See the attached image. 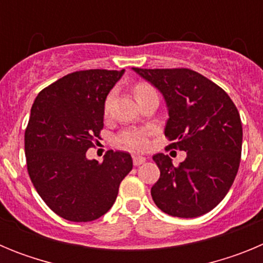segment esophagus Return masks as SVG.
<instances>
[{
  "label": "esophagus",
  "mask_w": 263,
  "mask_h": 263,
  "mask_svg": "<svg viewBox=\"0 0 263 263\" xmlns=\"http://www.w3.org/2000/svg\"><path fill=\"white\" fill-rule=\"evenodd\" d=\"M145 162H146V158L139 157V155H134V157H133L134 166H141V164L145 163Z\"/></svg>",
  "instance_id": "1"
}]
</instances>
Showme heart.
I'll list each match as a JSON object with an SVG mask.
<instances>
[{
  "label": "heart",
  "mask_w": 263,
  "mask_h": 263,
  "mask_svg": "<svg viewBox=\"0 0 263 263\" xmlns=\"http://www.w3.org/2000/svg\"><path fill=\"white\" fill-rule=\"evenodd\" d=\"M134 93H136L137 100L142 99V97L147 96V95L157 93L154 88L152 87L147 83H139L134 88ZM111 96H109L105 101V111L109 110V106H110ZM150 132L145 129H127L121 132L117 137V142L120 143L122 147L129 148V150H133V152H143L150 145Z\"/></svg>",
  "instance_id": "b5f03b06"
}]
</instances>
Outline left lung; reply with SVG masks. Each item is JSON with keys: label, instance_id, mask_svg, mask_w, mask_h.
I'll return each mask as SVG.
<instances>
[{"label": "left lung", "instance_id": "1", "mask_svg": "<svg viewBox=\"0 0 263 263\" xmlns=\"http://www.w3.org/2000/svg\"><path fill=\"white\" fill-rule=\"evenodd\" d=\"M133 69L166 100L168 146L187 153L179 166L162 153L153 157L160 170L153 200L174 217L210 212L231 190L240 167L242 124L236 105L222 88L192 69Z\"/></svg>", "mask_w": 263, "mask_h": 263}]
</instances>
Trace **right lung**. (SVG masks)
Masks as SVG:
<instances>
[{
  "label": "right lung",
  "mask_w": 263,
  "mask_h": 263,
  "mask_svg": "<svg viewBox=\"0 0 263 263\" xmlns=\"http://www.w3.org/2000/svg\"><path fill=\"white\" fill-rule=\"evenodd\" d=\"M121 71L87 69L63 76L41 90L25 132L27 171L39 196L60 217L93 221L115 204L133 168L126 152L87 158L104 127V105Z\"/></svg>",
  "instance_id": "1"
}]
</instances>
